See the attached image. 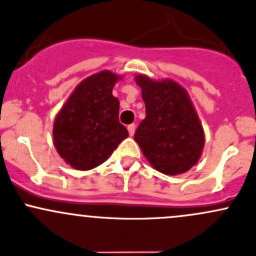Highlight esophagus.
<instances>
[{
    "label": "esophagus",
    "instance_id": "34e87169",
    "mask_svg": "<svg viewBox=\"0 0 256 256\" xmlns=\"http://www.w3.org/2000/svg\"><path fill=\"white\" fill-rule=\"evenodd\" d=\"M128 132H129V136H133L134 132H136V126L134 124H129L128 126Z\"/></svg>",
    "mask_w": 256,
    "mask_h": 256
}]
</instances>
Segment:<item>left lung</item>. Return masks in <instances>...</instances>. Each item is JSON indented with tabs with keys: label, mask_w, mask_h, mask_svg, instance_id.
<instances>
[{
	"label": "left lung",
	"mask_w": 256,
	"mask_h": 256,
	"mask_svg": "<svg viewBox=\"0 0 256 256\" xmlns=\"http://www.w3.org/2000/svg\"><path fill=\"white\" fill-rule=\"evenodd\" d=\"M146 104V118L134 139L155 170L165 175L188 171L200 160L204 133L185 88L170 78L136 76Z\"/></svg>",
	"instance_id": "8db88e82"
}]
</instances>
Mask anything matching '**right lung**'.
<instances>
[{
	"label": "right lung",
	"mask_w": 256,
	"mask_h": 256,
	"mask_svg": "<svg viewBox=\"0 0 256 256\" xmlns=\"http://www.w3.org/2000/svg\"><path fill=\"white\" fill-rule=\"evenodd\" d=\"M120 78L108 70L88 76L55 117L54 146L71 168L86 171L98 166L128 136L118 120L120 101L112 94Z\"/></svg>",
	"instance_id": "right-lung-1"
}]
</instances>
